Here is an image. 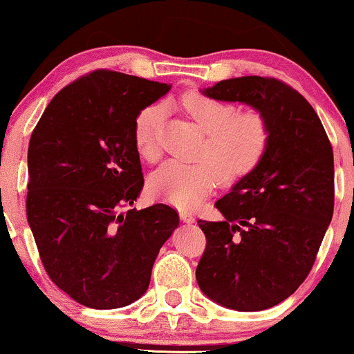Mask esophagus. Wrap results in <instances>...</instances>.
I'll return each instance as SVG.
<instances>
[{
	"mask_svg": "<svg viewBox=\"0 0 354 354\" xmlns=\"http://www.w3.org/2000/svg\"><path fill=\"white\" fill-rule=\"evenodd\" d=\"M180 218L183 223H188V225L194 223V216L191 213H188V211H180Z\"/></svg>",
	"mask_w": 354,
	"mask_h": 354,
	"instance_id": "1",
	"label": "esophagus"
}]
</instances>
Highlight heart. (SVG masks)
Returning <instances> with one entry per match:
<instances>
[{"mask_svg":"<svg viewBox=\"0 0 354 354\" xmlns=\"http://www.w3.org/2000/svg\"><path fill=\"white\" fill-rule=\"evenodd\" d=\"M183 109L205 135L198 151L201 163L168 161L149 178L154 196L176 208L193 209L208 196L219 180L234 185L251 174L265 160L271 145V126L261 113H238L233 104L201 91H188L180 100ZM160 106L149 104L133 123V141L146 161L156 160Z\"/></svg>","mask_w":354,"mask_h":354,"instance_id":"b5f03b06","label":"heart"}]
</instances>
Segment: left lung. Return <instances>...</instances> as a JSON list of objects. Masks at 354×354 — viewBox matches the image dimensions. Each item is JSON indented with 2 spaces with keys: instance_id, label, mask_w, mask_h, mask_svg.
<instances>
[{
  "instance_id": "8db88e82",
  "label": "left lung",
  "mask_w": 354,
  "mask_h": 354,
  "mask_svg": "<svg viewBox=\"0 0 354 354\" xmlns=\"http://www.w3.org/2000/svg\"><path fill=\"white\" fill-rule=\"evenodd\" d=\"M203 93L258 109L271 145L261 165L214 203L223 221H198L206 248L196 281L231 310H268L306 279L331 223V143L306 98L276 78L241 76Z\"/></svg>"
}]
</instances>
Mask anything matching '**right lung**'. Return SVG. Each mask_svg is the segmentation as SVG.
I'll use <instances>...</instances> for the list:
<instances>
[{
	"instance_id": "right-lung-1",
	"label": "right lung",
	"mask_w": 354,
	"mask_h": 354,
	"mask_svg": "<svg viewBox=\"0 0 354 354\" xmlns=\"http://www.w3.org/2000/svg\"><path fill=\"white\" fill-rule=\"evenodd\" d=\"M166 83L96 70L50 101L28 148L26 216L51 281L83 306L123 308L146 293L160 248L180 223L143 188L133 141L138 113Z\"/></svg>"
}]
</instances>
